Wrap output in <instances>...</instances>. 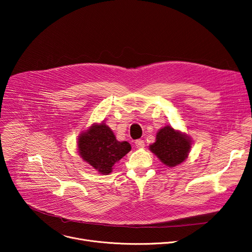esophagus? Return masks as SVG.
<instances>
[{"instance_id": "esophagus-1", "label": "esophagus", "mask_w": 252, "mask_h": 252, "mask_svg": "<svg viewBox=\"0 0 252 252\" xmlns=\"http://www.w3.org/2000/svg\"><path fill=\"white\" fill-rule=\"evenodd\" d=\"M134 144H135V147L139 148V149L145 148V142H144L143 140H136V141L134 142Z\"/></svg>"}]
</instances>
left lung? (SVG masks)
<instances>
[{"mask_svg": "<svg viewBox=\"0 0 252 252\" xmlns=\"http://www.w3.org/2000/svg\"><path fill=\"white\" fill-rule=\"evenodd\" d=\"M192 148L190 136L181 130L166 126L159 128L156 135V141L149 146L150 151L155 154L165 166L174 168L182 164L188 158Z\"/></svg>", "mask_w": 252, "mask_h": 252, "instance_id": "left-lung-1", "label": "left lung"}]
</instances>
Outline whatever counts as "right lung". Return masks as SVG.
I'll list each match as a JSON object with an SVG mask.
<instances>
[{"mask_svg":"<svg viewBox=\"0 0 252 252\" xmlns=\"http://www.w3.org/2000/svg\"><path fill=\"white\" fill-rule=\"evenodd\" d=\"M77 150L82 161L97 173L109 175L114 164L125 157L131 147L126 141H118L106 124L94 123L78 135Z\"/></svg>","mask_w":252,"mask_h":252,"instance_id":"add662e5","label":"right lung"}]
</instances>
